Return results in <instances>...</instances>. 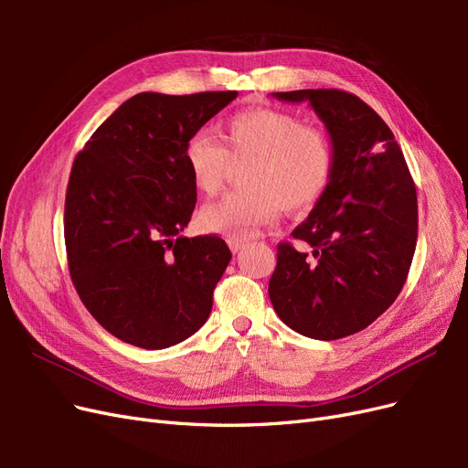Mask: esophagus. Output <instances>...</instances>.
<instances>
[{"label": "esophagus", "instance_id": "esophagus-1", "mask_svg": "<svg viewBox=\"0 0 468 468\" xmlns=\"http://www.w3.org/2000/svg\"><path fill=\"white\" fill-rule=\"evenodd\" d=\"M229 246H230V250L236 253V251L242 250L246 244L242 242V239H229Z\"/></svg>", "mask_w": 468, "mask_h": 468}]
</instances>
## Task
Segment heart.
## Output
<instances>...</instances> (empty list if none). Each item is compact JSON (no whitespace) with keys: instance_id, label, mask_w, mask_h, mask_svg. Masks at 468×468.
I'll use <instances>...</instances> for the list:
<instances>
[{"instance_id":"obj_1","label":"heart","mask_w":468,"mask_h":468,"mask_svg":"<svg viewBox=\"0 0 468 468\" xmlns=\"http://www.w3.org/2000/svg\"><path fill=\"white\" fill-rule=\"evenodd\" d=\"M224 144L207 133L186 144V164L197 189L215 195L234 164H246L239 189L203 207V230L230 239H248L261 226L291 212L314 207L330 186L334 144L316 126L277 109L239 111L224 122Z\"/></svg>"}]
</instances>
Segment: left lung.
Wrapping results in <instances>:
<instances>
[{
    "label": "left lung",
    "mask_w": 468,
    "mask_h": 468,
    "mask_svg": "<svg viewBox=\"0 0 468 468\" xmlns=\"http://www.w3.org/2000/svg\"><path fill=\"white\" fill-rule=\"evenodd\" d=\"M308 101L334 144L330 186L292 238L277 246L269 299L277 316L306 337L332 339L373 324L400 294L418 239V199L392 131L357 95L342 90L279 91Z\"/></svg>",
    "instance_id": "left-lung-1"
}]
</instances>
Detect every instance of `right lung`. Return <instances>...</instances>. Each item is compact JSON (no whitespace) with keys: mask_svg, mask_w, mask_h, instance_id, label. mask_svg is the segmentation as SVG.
<instances>
[{"mask_svg":"<svg viewBox=\"0 0 468 468\" xmlns=\"http://www.w3.org/2000/svg\"><path fill=\"white\" fill-rule=\"evenodd\" d=\"M238 91L138 93L76 155L64 207L69 277L90 314L122 342L165 349L207 322L232 253L181 236L197 203L186 144Z\"/></svg>","mask_w":468,"mask_h":468,"instance_id":"obj_1","label":"right lung"}]
</instances>
